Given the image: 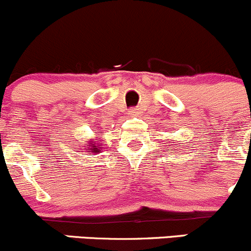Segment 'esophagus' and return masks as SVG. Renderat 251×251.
Wrapping results in <instances>:
<instances>
[{"instance_id":"obj_1","label":"esophagus","mask_w":251,"mask_h":251,"mask_svg":"<svg viewBox=\"0 0 251 251\" xmlns=\"http://www.w3.org/2000/svg\"><path fill=\"white\" fill-rule=\"evenodd\" d=\"M139 114V109H137V108H132V109H130V115H138Z\"/></svg>"}]
</instances>
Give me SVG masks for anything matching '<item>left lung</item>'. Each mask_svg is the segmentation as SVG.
Wrapping results in <instances>:
<instances>
[{
  "instance_id": "left-lung-1",
  "label": "left lung",
  "mask_w": 251,
  "mask_h": 251,
  "mask_svg": "<svg viewBox=\"0 0 251 251\" xmlns=\"http://www.w3.org/2000/svg\"><path fill=\"white\" fill-rule=\"evenodd\" d=\"M174 146H176V144H174Z\"/></svg>"
}]
</instances>
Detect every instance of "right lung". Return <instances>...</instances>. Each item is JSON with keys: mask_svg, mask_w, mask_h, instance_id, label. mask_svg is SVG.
Here are the masks:
<instances>
[{"mask_svg": "<svg viewBox=\"0 0 251 251\" xmlns=\"http://www.w3.org/2000/svg\"><path fill=\"white\" fill-rule=\"evenodd\" d=\"M84 150H86L85 152H88V154H90V152H94V154H99V152H101V144L99 143V141H97L96 138L94 139H88L86 141V143L84 144L83 147Z\"/></svg>", "mask_w": 251, "mask_h": 251, "instance_id": "obj_1", "label": "right lung"}]
</instances>
